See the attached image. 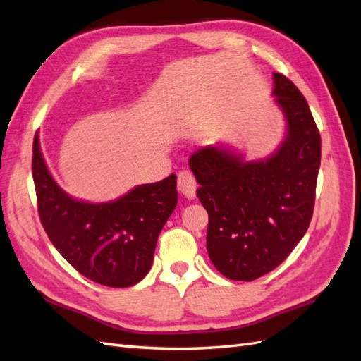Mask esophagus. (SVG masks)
<instances>
[{"instance_id": "obj_1", "label": "esophagus", "mask_w": 361, "mask_h": 361, "mask_svg": "<svg viewBox=\"0 0 361 361\" xmlns=\"http://www.w3.org/2000/svg\"><path fill=\"white\" fill-rule=\"evenodd\" d=\"M178 190L184 197L193 198L197 193V180L190 171H181L178 173Z\"/></svg>"}]
</instances>
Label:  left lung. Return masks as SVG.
Returning a JSON list of instances; mask_svg holds the SVG:
<instances>
[{"instance_id": "1", "label": "left lung", "mask_w": 361, "mask_h": 361, "mask_svg": "<svg viewBox=\"0 0 361 361\" xmlns=\"http://www.w3.org/2000/svg\"><path fill=\"white\" fill-rule=\"evenodd\" d=\"M288 133L274 155L245 163L216 146L193 152L197 197L209 214L207 253L232 281H255L281 265L307 233L320 168V133L308 102L274 73Z\"/></svg>"}]
</instances>
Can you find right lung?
I'll return each mask as SVG.
<instances>
[{"mask_svg":"<svg viewBox=\"0 0 361 361\" xmlns=\"http://www.w3.org/2000/svg\"><path fill=\"white\" fill-rule=\"evenodd\" d=\"M32 173L41 224L73 269L90 281L125 288L151 270L157 239L177 206V175L142 184L104 204L70 198L53 180L33 140Z\"/></svg>","mask_w":361,"mask_h":361,"instance_id":"add662e5","label":"right lung"}]
</instances>
